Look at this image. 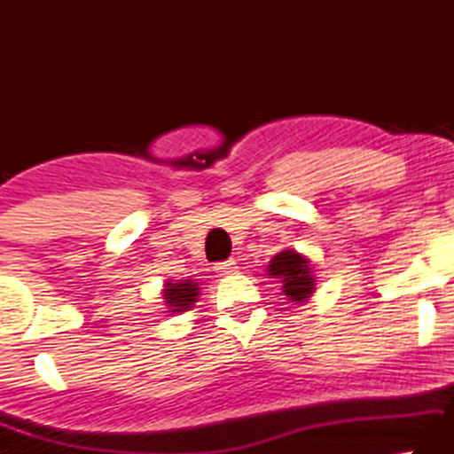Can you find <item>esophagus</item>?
<instances>
[{"label": "esophagus", "instance_id": "34e87169", "mask_svg": "<svg viewBox=\"0 0 454 454\" xmlns=\"http://www.w3.org/2000/svg\"><path fill=\"white\" fill-rule=\"evenodd\" d=\"M214 271H216L218 276H232L238 271V263L234 260H226V262H220L214 266Z\"/></svg>", "mask_w": 454, "mask_h": 454}]
</instances>
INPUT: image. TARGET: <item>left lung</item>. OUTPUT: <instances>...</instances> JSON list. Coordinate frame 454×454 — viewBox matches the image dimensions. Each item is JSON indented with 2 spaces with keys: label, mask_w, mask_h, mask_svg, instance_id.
I'll use <instances>...</instances> for the list:
<instances>
[{
  "label": "left lung",
  "mask_w": 454,
  "mask_h": 454,
  "mask_svg": "<svg viewBox=\"0 0 454 454\" xmlns=\"http://www.w3.org/2000/svg\"><path fill=\"white\" fill-rule=\"evenodd\" d=\"M268 276L282 284V292L292 303H308V300L316 294V263L308 255L298 250H282L278 252L268 263Z\"/></svg>",
  "instance_id": "obj_1"
}]
</instances>
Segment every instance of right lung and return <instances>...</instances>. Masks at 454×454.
Instances as JSON below:
<instances>
[{"label":"right lung","mask_w":454,"mask_h":454,"mask_svg":"<svg viewBox=\"0 0 454 454\" xmlns=\"http://www.w3.org/2000/svg\"><path fill=\"white\" fill-rule=\"evenodd\" d=\"M200 284L196 279H167L162 286V301L167 306L168 316L191 311L200 295Z\"/></svg>","instance_id":"1"}]
</instances>
